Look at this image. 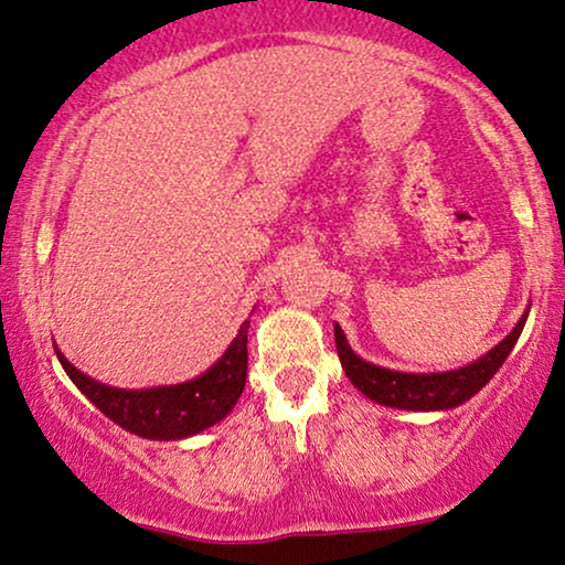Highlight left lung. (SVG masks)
<instances>
[{
  "instance_id": "1",
  "label": "left lung",
  "mask_w": 565,
  "mask_h": 565,
  "mask_svg": "<svg viewBox=\"0 0 565 565\" xmlns=\"http://www.w3.org/2000/svg\"><path fill=\"white\" fill-rule=\"evenodd\" d=\"M530 310L522 315L516 328L503 338L499 345H493L486 356L472 361L468 366L452 372H395L385 370V366L370 364L356 353L351 351L349 341H345L343 330L335 326V349L338 359H341L345 377L353 382L370 401L387 405V408L401 411H449L470 401L472 395L480 393L488 385V380L499 372V366L507 361V356L514 349L519 333H522L524 322H527Z\"/></svg>"
}]
</instances>
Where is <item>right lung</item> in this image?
<instances>
[{
    "label": "right lung",
    "mask_w": 565,
    "mask_h": 565,
    "mask_svg": "<svg viewBox=\"0 0 565 565\" xmlns=\"http://www.w3.org/2000/svg\"><path fill=\"white\" fill-rule=\"evenodd\" d=\"M247 328H250V320L239 326L237 338L212 370H206L201 377L183 382V385L170 387H110L82 374L58 349L56 356L70 380L82 390V395L95 408H100L113 424L145 436V439L175 441L220 424L235 408L247 377Z\"/></svg>",
    "instance_id": "add662e5"
}]
</instances>
